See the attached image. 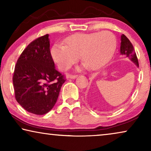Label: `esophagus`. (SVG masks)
<instances>
[{
	"label": "esophagus",
	"mask_w": 151,
	"mask_h": 151,
	"mask_svg": "<svg viewBox=\"0 0 151 151\" xmlns=\"http://www.w3.org/2000/svg\"><path fill=\"white\" fill-rule=\"evenodd\" d=\"M77 77H78L77 75H69L68 76V78H71V79H75V78H76Z\"/></svg>",
	"instance_id": "obj_1"
}]
</instances>
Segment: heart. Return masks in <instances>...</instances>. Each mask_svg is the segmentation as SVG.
Wrapping results in <instances>:
<instances>
[{
    "label": "heart",
    "instance_id": "1",
    "mask_svg": "<svg viewBox=\"0 0 151 151\" xmlns=\"http://www.w3.org/2000/svg\"><path fill=\"white\" fill-rule=\"evenodd\" d=\"M65 45L56 44L51 55L62 71L69 69L79 59L90 69H99L110 61L116 49V38L109 31L78 33L68 37Z\"/></svg>",
    "mask_w": 151,
    "mask_h": 151
}]
</instances>
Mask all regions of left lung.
<instances>
[{
  "instance_id": "1",
  "label": "left lung",
  "mask_w": 151,
  "mask_h": 151,
  "mask_svg": "<svg viewBox=\"0 0 151 151\" xmlns=\"http://www.w3.org/2000/svg\"><path fill=\"white\" fill-rule=\"evenodd\" d=\"M120 53L124 55L129 58L135 64L137 67H139L138 60L136 55L135 49L133 48V45L130 42L125 35L122 34L121 36V44H120Z\"/></svg>"
}]
</instances>
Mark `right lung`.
Returning <instances> with one entry per match:
<instances>
[{"instance_id": "add662e5", "label": "right lung", "mask_w": 151, "mask_h": 151, "mask_svg": "<svg viewBox=\"0 0 151 151\" xmlns=\"http://www.w3.org/2000/svg\"><path fill=\"white\" fill-rule=\"evenodd\" d=\"M65 82L55 68L46 34L32 41L18 59L13 76L16 100L28 112L46 114L56 103Z\"/></svg>"}]
</instances>
